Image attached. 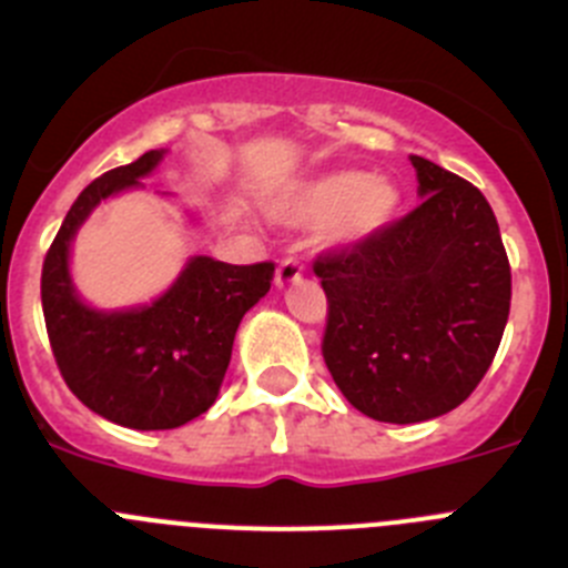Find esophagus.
I'll list each match as a JSON object with an SVG mask.
<instances>
[{
  "instance_id": "esophagus-1",
  "label": "esophagus",
  "mask_w": 568,
  "mask_h": 568,
  "mask_svg": "<svg viewBox=\"0 0 568 568\" xmlns=\"http://www.w3.org/2000/svg\"><path fill=\"white\" fill-rule=\"evenodd\" d=\"M302 274H305V266H302L300 257H285L283 263L277 266V274H274V283H277V288H285V285L296 283V280H302Z\"/></svg>"
}]
</instances>
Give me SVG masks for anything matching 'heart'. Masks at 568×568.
<instances>
[{"instance_id": "b5f03b06", "label": "heart", "mask_w": 568, "mask_h": 568, "mask_svg": "<svg viewBox=\"0 0 568 568\" xmlns=\"http://www.w3.org/2000/svg\"><path fill=\"white\" fill-rule=\"evenodd\" d=\"M397 210V190L384 176L336 171L302 184L277 204V219L294 226L331 224L333 241H362L384 230Z\"/></svg>"}]
</instances>
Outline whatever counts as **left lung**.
<instances>
[{"label": "left lung", "instance_id": "obj_1", "mask_svg": "<svg viewBox=\"0 0 568 568\" xmlns=\"http://www.w3.org/2000/svg\"><path fill=\"white\" fill-rule=\"evenodd\" d=\"M420 204L353 246L320 254L322 356L362 415L423 423L485 378L510 316V260L485 195L423 156Z\"/></svg>", "mask_w": 568, "mask_h": 568}]
</instances>
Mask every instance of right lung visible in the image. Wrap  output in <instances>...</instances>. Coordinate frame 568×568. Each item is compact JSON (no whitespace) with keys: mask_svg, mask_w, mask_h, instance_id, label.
I'll list each match as a JSON object with an SVG mask.
<instances>
[{"mask_svg":"<svg viewBox=\"0 0 568 568\" xmlns=\"http://www.w3.org/2000/svg\"><path fill=\"white\" fill-rule=\"evenodd\" d=\"M164 151L94 179L67 212L41 268V308L52 356L72 395L94 415L136 428H179L204 415L232 358L237 325L274 280V263L232 266L199 254L145 308L94 311L69 280V243L109 195L140 184Z\"/></svg>","mask_w":568,"mask_h":568,"instance_id":"add662e5","label":"right lung"}]
</instances>
